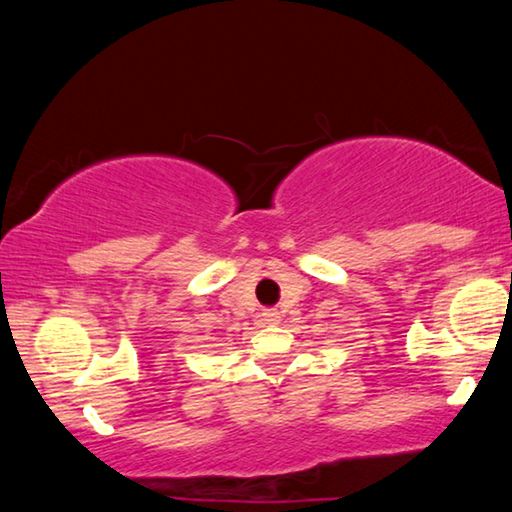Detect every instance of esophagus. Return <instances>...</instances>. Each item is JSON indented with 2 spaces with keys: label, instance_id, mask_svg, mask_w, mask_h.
I'll use <instances>...</instances> for the list:
<instances>
[{
  "label": "esophagus",
  "instance_id": "34e87169",
  "mask_svg": "<svg viewBox=\"0 0 512 512\" xmlns=\"http://www.w3.org/2000/svg\"><path fill=\"white\" fill-rule=\"evenodd\" d=\"M262 320L266 325H275V323H280V311H277L275 307H268V309H264L262 311Z\"/></svg>",
  "mask_w": 512,
  "mask_h": 512
}]
</instances>
